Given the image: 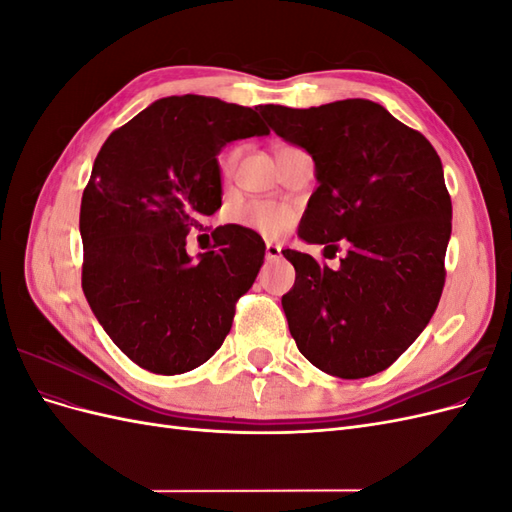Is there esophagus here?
I'll return each instance as SVG.
<instances>
[{
    "mask_svg": "<svg viewBox=\"0 0 512 512\" xmlns=\"http://www.w3.org/2000/svg\"><path fill=\"white\" fill-rule=\"evenodd\" d=\"M265 256H267V260H269V262H273V260H280V258H282V247L277 245V243H267V247H265Z\"/></svg>",
    "mask_w": 512,
    "mask_h": 512,
    "instance_id": "obj_1",
    "label": "esophagus"
}]
</instances>
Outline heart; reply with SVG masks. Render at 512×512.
<instances>
[{
    "mask_svg": "<svg viewBox=\"0 0 512 512\" xmlns=\"http://www.w3.org/2000/svg\"><path fill=\"white\" fill-rule=\"evenodd\" d=\"M239 158V149L228 151L220 162L222 177H230L232 170H235ZM237 220L252 228L265 237H277L290 226L292 222V211L286 205L271 203V200H254V203H247L237 211Z\"/></svg>",
    "mask_w": 512,
    "mask_h": 512,
    "instance_id": "1",
    "label": "heart"
}]
</instances>
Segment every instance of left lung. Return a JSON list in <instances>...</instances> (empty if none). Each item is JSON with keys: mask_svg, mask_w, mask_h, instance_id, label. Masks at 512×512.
<instances>
[{"mask_svg": "<svg viewBox=\"0 0 512 512\" xmlns=\"http://www.w3.org/2000/svg\"><path fill=\"white\" fill-rule=\"evenodd\" d=\"M260 113L316 164L299 237L324 245L327 258L337 241L348 245L335 271L282 252L297 271L282 297L290 335L331 376H374L423 333L442 297L453 207L440 156L421 132L363 98L265 104Z\"/></svg>", "mask_w": 512, "mask_h": 512, "instance_id": "left-lung-1", "label": "left lung"}]
</instances>
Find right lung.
<instances>
[{"label":"right lung","mask_w":512,"mask_h":512,"mask_svg":"<svg viewBox=\"0 0 512 512\" xmlns=\"http://www.w3.org/2000/svg\"><path fill=\"white\" fill-rule=\"evenodd\" d=\"M256 108L170 96L106 138L81 200L83 292L115 346L153 374H185L226 339L265 241L237 224L192 260L185 237L222 207L218 153L265 136Z\"/></svg>","instance_id":"right-lung-1"}]
</instances>
